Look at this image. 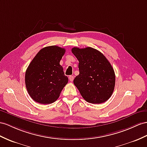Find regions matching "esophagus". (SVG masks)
Segmentation results:
<instances>
[{"mask_svg": "<svg viewBox=\"0 0 147 147\" xmlns=\"http://www.w3.org/2000/svg\"><path fill=\"white\" fill-rule=\"evenodd\" d=\"M69 79L70 81H73L74 80V76H69Z\"/></svg>", "mask_w": 147, "mask_h": 147, "instance_id": "obj_1", "label": "esophagus"}]
</instances>
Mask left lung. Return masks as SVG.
Here are the masks:
<instances>
[{"mask_svg":"<svg viewBox=\"0 0 147 147\" xmlns=\"http://www.w3.org/2000/svg\"><path fill=\"white\" fill-rule=\"evenodd\" d=\"M72 53L79 61L80 74L74 84L87 102L101 104L112 96L115 82L114 69L102 53L91 47H74Z\"/></svg>","mask_w":147,"mask_h":147,"instance_id":"1","label":"left lung"}]
</instances>
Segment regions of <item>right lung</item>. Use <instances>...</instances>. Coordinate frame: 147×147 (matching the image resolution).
Returning a JSON list of instances; mask_svg holds the SVG:
<instances>
[{
	"mask_svg": "<svg viewBox=\"0 0 147 147\" xmlns=\"http://www.w3.org/2000/svg\"><path fill=\"white\" fill-rule=\"evenodd\" d=\"M65 49L58 46L40 50L25 72L26 88L32 99L41 104H49L58 99L68 82L59 62Z\"/></svg>",
	"mask_w": 147,
	"mask_h": 147,
	"instance_id": "obj_1",
	"label": "right lung"
}]
</instances>
